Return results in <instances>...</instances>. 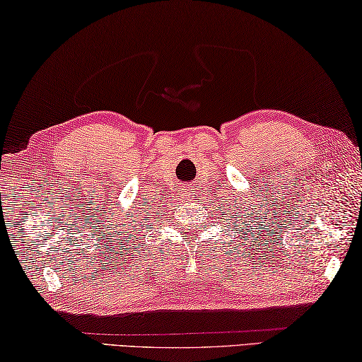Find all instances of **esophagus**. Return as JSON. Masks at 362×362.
Masks as SVG:
<instances>
[{
  "label": "esophagus",
  "mask_w": 362,
  "mask_h": 362,
  "mask_svg": "<svg viewBox=\"0 0 362 362\" xmlns=\"http://www.w3.org/2000/svg\"><path fill=\"white\" fill-rule=\"evenodd\" d=\"M182 192H185V195H186V200H189V199L192 197L194 189L192 187H185V189H182Z\"/></svg>",
  "instance_id": "1"
}]
</instances>
